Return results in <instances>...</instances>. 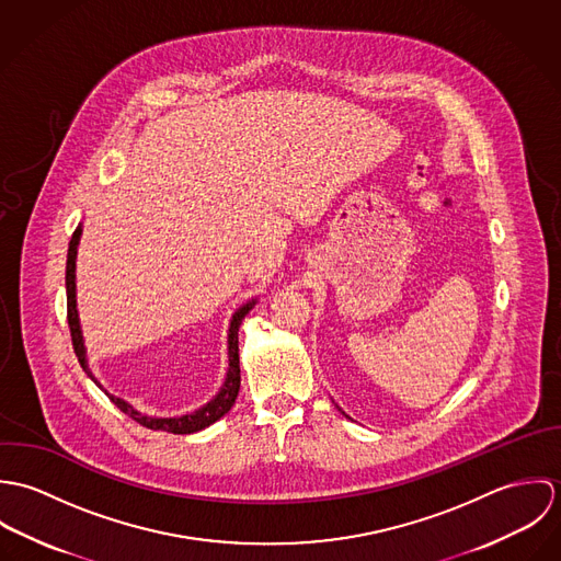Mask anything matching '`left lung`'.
<instances>
[{"instance_id": "8db88e82", "label": "left lung", "mask_w": 561, "mask_h": 561, "mask_svg": "<svg viewBox=\"0 0 561 561\" xmlns=\"http://www.w3.org/2000/svg\"><path fill=\"white\" fill-rule=\"evenodd\" d=\"M339 410H341V408H339Z\"/></svg>"}]
</instances>
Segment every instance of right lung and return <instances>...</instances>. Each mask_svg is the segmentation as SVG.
<instances>
[{
  "mask_svg": "<svg viewBox=\"0 0 561 561\" xmlns=\"http://www.w3.org/2000/svg\"><path fill=\"white\" fill-rule=\"evenodd\" d=\"M81 240V225L76 229L73 238L69 241V254H67V316H69V328H71V339H73V350L76 356L80 360L81 369L90 376V380L112 400L114 405H118L127 416H131L134 421H138L145 427L151 430H161V432H170V434H194L201 432L205 427H209L211 423H216L218 419H222L231 405L236 403V398L240 393V347H238V332H240L241 320L250 313V309L256 305V298L248 300L245 305H241L240 309L233 313L231 323H229V369H227V378L225 385L220 387V391L214 396V400L207 401L205 405L196 408L194 412L187 414H179V416H156L149 412L138 410L136 405H131L129 401L123 398H116L112 393H107L103 389V385L92 376L90 367H88V354H85V345H83V334H81L80 313H78V285H76V267H78V245Z\"/></svg>",
  "mask_w": 561,
  "mask_h": 561,
  "instance_id": "add662e5",
  "label": "right lung"
}]
</instances>
